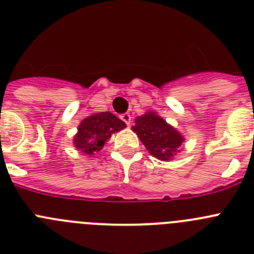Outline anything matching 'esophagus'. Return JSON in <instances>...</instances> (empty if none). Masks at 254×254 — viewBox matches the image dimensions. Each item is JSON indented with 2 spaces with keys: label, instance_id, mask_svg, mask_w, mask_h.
Here are the masks:
<instances>
[{
  "label": "esophagus",
  "instance_id": "34e87169",
  "mask_svg": "<svg viewBox=\"0 0 254 254\" xmlns=\"http://www.w3.org/2000/svg\"><path fill=\"white\" fill-rule=\"evenodd\" d=\"M120 119H122L123 122H124L125 124L127 125V127H130V124H131V116H130L129 113L122 114V116H120Z\"/></svg>",
  "mask_w": 254,
  "mask_h": 254
}]
</instances>
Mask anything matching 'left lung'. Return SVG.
I'll use <instances>...</instances> for the list:
<instances>
[{
	"label": "left lung",
	"mask_w": 254,
	"mask_h": 254,
	"mask_svg": "<svg viewBox=\"0 0 254 254\" xmlns=\"http://www.w3.org/2000/svg\"><path fill=\"white\" fill-rule=\"evenodd\" d=\"M132 130L139 135L149 153L160 160L172 159L183 143V136L155 113L138 116Z\"/></svg>",
	"instance_id": "obj_1"
}]
</instances>
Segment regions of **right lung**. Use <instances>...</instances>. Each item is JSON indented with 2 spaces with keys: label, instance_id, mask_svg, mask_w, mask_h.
Masks as SVG:
<instances>
[{
  "label": "right lung",
  "instance_id": "right-lung-1",
  "mask_svg": "<svg viewBox=\"0 0 254 254\" xmlns=\"http://www.w3.org/2000/svg\"><path fill=\"white\" fill-rule=\"evenodd\" d=\"M127 127L123 120L111 113H99L89 116L79 125V132L73 141L75 146L82 153L91 155L103 149L111 134Z\"/></svg>",
  "mask_w": 254,
  "mask_h": 254
}]
</instances>
